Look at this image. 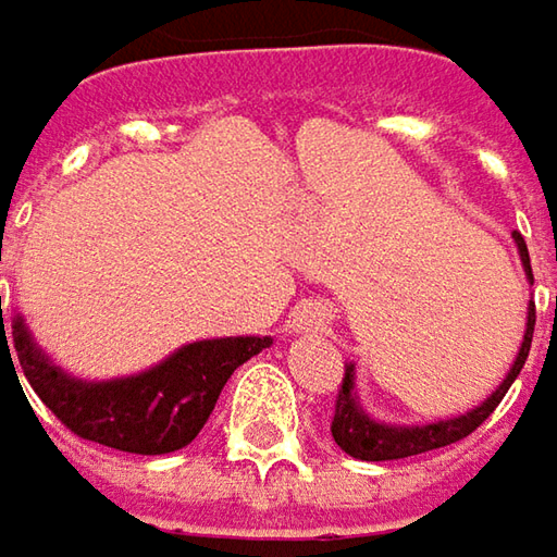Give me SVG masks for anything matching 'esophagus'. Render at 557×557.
Instances as JSON below:
<instances>
[{
  "mask_svg": "<svg viewBox=\"0 0 557 557\" xmlns=\"http://www.w3.org/2000/svg\"><path fill=\"white\" fill-rule=\"evenodd\" d=\"M297 322H300V329H304V325H322V322H325V313L307 310V313H300V317H297Z\"/></svg>",
  "mask_w": 557,
  "mask_h": 557,
  "instance_id": "1",
  "label": "esophagus"
}]
</instances>
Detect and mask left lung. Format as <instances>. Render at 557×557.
<instances>
[{
  "label": "left lung",
  "instance_id": "1",
  "mask_svg": "<svg viewBox=\"0 0 557 557\" xmlns=\"http://www.w3.org/2000/svg\"><path fill=\"white\" fill-rule=\"evenodd\" d=\"M517 250H520V260L523 269L533 282V269H530V253H527V240L515 232ZM533 325H536V304L530 300V310H527V332H523V345L517 354L511 373L505 375V382L488 395L486 401L480 404L476 410L455 417V420H442V423H430V426H385V423H375L370 420L360 404L354 398V367L345 370L342 379V388H338V398H335V417H332V438L338 442V448L350 455V458L360 460H398L410 458V455H423L432 448H445V445H455L460 438H467L470 432L476 430L483 420L492 417V410L502 404V398L508 395L511 382H515L523 363H527V354H530V342H533Z\"/></svg>",
  "mask_w": 557,
  "mask_h": 557
}]
</instances>
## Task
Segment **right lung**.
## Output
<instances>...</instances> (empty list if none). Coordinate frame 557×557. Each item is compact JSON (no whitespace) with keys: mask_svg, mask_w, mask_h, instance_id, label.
I'll return each mask as SVG.
<instances>
[{"mask_svg":"<svg viewBox=\"0 0 557 557\" xmlns=\"http://www.w3.org/2000/svg\"><path fill=\"white\" fill-rule=\"evenodd\" d=\"M2 260V257H0ZM0 357L15 345L17 361L30 388L77 438L99 442L131 455H169L190 445L203 430L219 392L240 363L272 345V338H215L194 342L150 373L115 382H81L52 367L34 348L24 322L14 320L5 338L0 297ZM17 375V370H14Z\"/></svg>","mask_w":557,"mask_h":557,"instance_id":"obj_1","label":"right lung"}]
</instances>
